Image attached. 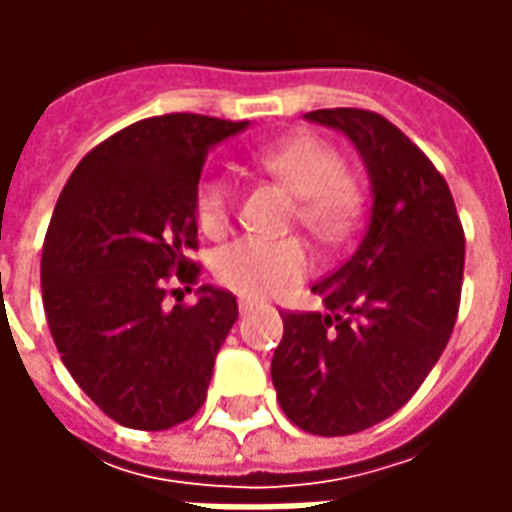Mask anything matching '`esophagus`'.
Returning <instances> with one entry per match:
<instances>
[{
    "instance_id": "1",
    "label": "esophagus",
    "mask_w": 512,
    "mask_h": 512,
    "mask_svg": "<svg viewBox=\"0 0 512 512\" xmlns=\"http://www.w3.org/2000/svg\"><path fill=\"white\" fill-rule=\"evenodd\" d=\"M257 307L255 299H238V310H241V315H246V312H252Z\"/></svg>"
}]
</instances>
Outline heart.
<instances>
[{
  "instance_id": "b5f03b06",
  "label": "heart",
  "mask_w": 512,
  "mask_h": 512,
  "mask_svg": "<svg viewBox=\"0 0 512 512\" xmlns=\"http://www.w3.org/2000/svg\"><path fill=\"white\" fill-rule=\"evenodd\" d=\"M266 175L296 194L299 222L321 241H343L354 230L362 191L345 172L343 156L326 139L296 134L260 147L252 156ZM233 186L222 175H205L194 189V219L205 235H222L233 219ZM213 274L224 288L252 299L279 296L312 274V252L301 238H238L213 257Z\"/></svg>"
}]
</instances>
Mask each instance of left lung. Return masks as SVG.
<instances>
[{
  "label": "left lung",
  "mask_w": 512,
  "mask_h": 512,
  "mask_svg": "<svg viewBox=\"0 0 512 512\" xmlns=\"http://www.w3.org/2000/svg\"><path fill=\"white\" fill-rule=\"evenodd\" d=\"M343 131L373 183L356 252L312 285L329 312H282L271 378L285 417L315 436H351L392 417L450 343L461 307L463 238L447 180L386 117L318 109Z\"/></svg>",
  "instance_id": "1"
}]
</instances>
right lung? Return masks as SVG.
Wrapping results in <instances>:
<instances>
[{
    "mask_svg": "<svg viewBox=\"0 0 512 512\" xmlns=\"http://www.w3.org/2000/svg\"><path fill=\"white\" fill-rule=\"evenodd\" d=\"M244 128L191 112L139 120L95 145L57 200L40 257L46 321L73 381L126 428H175L205 403L238 304L208 285L183 304L167 282L197 285L194 189L208 150Z\"/></svg>",
    "mask_w": 512,
    "mask_h": 512,
    "instance_id": "1",
    "label": "right lung"
}]
</instances>
